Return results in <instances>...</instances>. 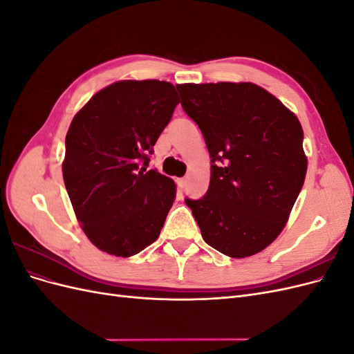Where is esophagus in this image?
<instances>
[{"instance_id": "34e87169", "label": "esophagus", "mask_w": 354, "mask_h": 354, "mask_svg": "<svg viewBox=\"0 0 354 354\" xmlns=\"http://www.w3.org/2000/svg\"><path fill=\"white\" fill-rule=\"evenodd\" d=\"M176 181H177V186H178L180 189H185V186H186V183H187L186 178H177Z\"/></svg>"}]
</instances>
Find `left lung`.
I'll return each instance as SVG.
<instances>
[{
  "instance_id": "8db88e82",
  "label": "left lung",
  "mask_w": 354,
  "mask_h": 354,
  "mask_svg": "<svg viewBox=\"0 0 354 354\" xmlns=\"http://www.w3.org/2000/svg\"><path fill=\"white\" fill-rule=\"evenodd\" d=\"M176 87L212 164L207 194L185 199L203 241L233 259L263 251L282 232L304 185L301 124L251 82Z\"/></svg>"
}]
</instances>
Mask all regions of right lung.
I'll return each mask as SVG.
<instances>
[{
    "mask_svg": "<svg viewBox=\"0 0 354 354\" xmlns=\"http://www.w3.org/2000/svg\"><path fill=\"white\" fill-rule=\"evenodd\" d=\"M178 103L167 81H120L73 116L63 180L84 233L99 250L131 257L158 239L176 185L147 167Z\"/></svg>",
    "mask_w": 354,
    "mask_h": 354,
    "instance_id": "obj_1",
    "label": "right lung"
}]
</instances>
